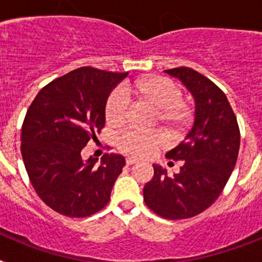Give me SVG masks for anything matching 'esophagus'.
Wrapping results in <instances>:
<instances>
[{
  "label": "esophagus",
  "mask_w": 262,
  "mask_h": 262,
  "mask_svg": "<svg viewBox=\"0 0 262 262\" xmlns=\"http://www.w3.org/2000/svg\"><path fill=\"white\" fill-rule=\"evenodd\" d=\"M136 163H138V160L134 159V157H127L126 159L127 165H133V164H136Z\"/></svg>",
  "instance_id": "1"
}]
</instances>
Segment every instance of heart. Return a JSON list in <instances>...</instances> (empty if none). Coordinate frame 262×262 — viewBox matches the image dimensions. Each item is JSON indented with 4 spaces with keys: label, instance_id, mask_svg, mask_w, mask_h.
<instances>
[{
    "label": "heart",
    "instance_id": "heart-1",
    "mask_svg": "<svg viewBox=\"0 0 262 262\" xmlns=\"http://www.w3.org/2000/svg\"><path fill=\"white\" fill-rule=\"evenodd\" d=\"M135 99L152 107L156 123L170 138H178L184 133L191 117V108L182 101L181 89L169 78L147 76L124 86L123 92H114L107 98L105 113L111 126H122L126 122L128 99ZM118 148L123 154L136 159L149 157L164 145L160 134H144L128 129L118 138Z\"/></svg>",
    "mask_w": 262,
    "mask_h": 262
}]
</instances>
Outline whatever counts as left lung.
Segmentation results:
<instances>
[{
  "label": "left lung",
  "mask_w": 262,
  "mask_h": 262,
  "mask_svg": "<svg viewBox=\"0 0 262 262\" xmlns=\"http://www.w3.org/2000/svg\"><path fill=\"white\" fill-rule=\"evenodd\" d=\"M178 78L194 99V123L185 139L166 154L182 161L169 176L154 164V177L143 189L144 202L165 219H186L205 211L216 201L235 168L240 133L226 94L196 71L186 67L164 71Z\"/></svg>",
  "instance_id": "left-lung-1"
}]
</instances>
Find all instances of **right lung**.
Masks as SVG:
<instances>
[{
	"mask_svg": "<svg viewBox=\"0 0 262 262\" xmlns=\"http://www.w3.org/2000/svg\"><path fill=\"white\" fill-rule=\"evenodd\" d=\"M128 73L82 67L38 93L20 131V151L32 186L59 214L85 217L103 209L126 160L105 155L85 160L82 148L105 126L113 89Z\"/></svg>",
	"mask_w": 262,
	"mask_h": 262,
	"instance_id": "obj_1",
	"label": "right lung"
}]
</instances>
